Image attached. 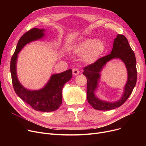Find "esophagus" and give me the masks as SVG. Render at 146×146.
Segmentation results:
<instances>
[{
  "instance_id": "esophagus-1",
  "label": "esophagus",
  "mask_w": 146,
  "mask_h": 146,
  "mask_svg": "<svg viewBox=\"0 0 146 146\" xmlns=\"http://www.w3.org/2000/svg\"><path fill=\"white\" fill-rule=\"evenodd\" d=\"M79 74V71L78 68H73V74L74 76H77Z\"/></svg>"
}]
</instances>
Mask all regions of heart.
Masks as SVG:
<instances>
[{
	"instance_id": "heart-1",
	"label": "heart",
	"mask_w": 146,
	"mask_h": 146,
	"mask_svg": "<svg viewBox=\"0 0 146 146\" xmlns=\"http://www.w3.org/2000/svg\"><path fill=\"white\" fill-rule=\"evenodd\" d=\"M106 48L105 41L101 39L85 38L76 44L73 50L76 54L82 55L83 61L92 64L96 62L102 56Z\"/></svg>"
}]
</instances>
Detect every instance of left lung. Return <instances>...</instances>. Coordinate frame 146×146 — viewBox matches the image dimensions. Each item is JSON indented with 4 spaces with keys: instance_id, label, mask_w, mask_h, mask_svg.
Returning a JSON list of instances; mask_svg holds the SVG:
<instances>
[{
    "instance_id": "8db88e82",
    "label": "left lung",
    "mask_w": 146,
    "mask_h": 146,
    "mask_svg": "<svg viewBox=\"0 0 146 146\" xmlns=\"http://www.w3.org/2000/svg\"><path fill=\"white\" fill-rule=\"evenodd\" d=\"M113 59H119L126 65L127 71V80L124 92L119 100L115 102H106L99 99L95 92L97 89L100 78V72L103 67ZM83 74L87 79V99L93 108L99 111H108L121 106L131 94L137 82V68L135 54L124 35H117L114 39L113 48L110 54L98 59L96 62L83 69Z\"/></svg>"
}]
</instances>
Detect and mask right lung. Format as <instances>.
Returning a JSON list of instances; mask_svg holds the SVG:
<instances>
[{
  "mask_svg": "<svg viewBox=\"0 0 146 146\" xmlns=\"http://www.w3.org/2000/svg\"><path fill=\"white\" fill-rule=\"evenodd\" d=\"M45 31L44 29L34 28L21 37L11 58V73L15 93L22 101L37 111L51 112L58 109L62 104V90L72 78V69L52 74L46 85L38 90H29L23 86L18 80L17 72L19 52L27 44L42 39L45 36Z\"/></svg>",
  "mask_w": 146,
  "mask_h": 146,
  "instance_id": "add662e5",
  "label": "right lung"
}]
</instances>
